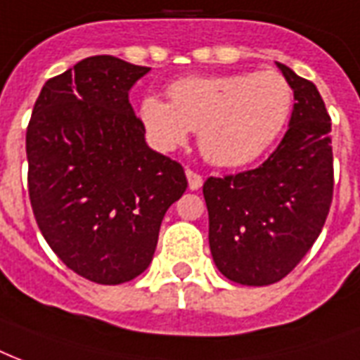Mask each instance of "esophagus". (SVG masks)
<instances>
[{
	"label": "esophagus",
	"mask_w": 360,
	"mask_h": 360,
	"mask_svg": "<svg viewBox=\"0 0 360 360\" xmlns=\"http://www.w3.org/2000/svg\"><path fill=\"white\" fill-rule=\"evenodd\" d=\"M186 176H188V184H189V189H199L200 186H202V176H200L199 172L191 171V169H188L186 171Z\"/></svg>",
	"instance_id": "34e87169"
}]
</instances>
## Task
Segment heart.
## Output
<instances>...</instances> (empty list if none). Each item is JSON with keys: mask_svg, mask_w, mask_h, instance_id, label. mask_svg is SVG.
<instances>
[{"mask_svg": "<svg viewBox=\"0 0 360 360\" xmlns=\"http://www.w3.org/2000/svg\"><path fill=\"white\" fill-rule=\"evenodd\" d=\"M169 99L146 96L139 118L161 152L186 144L199 129V148L218 167L253 163L276 142L293 108V88L276 71L186 77L169 86Z\"/></svg>", "mask_w": 360, "mask_h": 360, "instance_id": "1", "label": "heart"}]
</instances>
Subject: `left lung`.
Instances as JSON below:
<instances>
[{
    "mask_svg": "<svg viewBox=\"0 0 360 360\" xmlns=\"http://www.w3.org/2000/svg\"><path fill=\"white\" fill-rule=\"evenodd\" d=\"M278 67L297 101L278 148L257 169L202 186L214 263L242 285L285 278L314 246L333 202L330 116L314 82Z\"/></svg>",
    "mask_w": 360,
    "mask_h": 360,
    "instance_id": "obj_1",
    "label": "left lung"
}]
</instances>
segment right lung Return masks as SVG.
I'll return each mask as SVG.
<instances>
[{
    "label": "right lung",
    "instance_id": "obj_1",
    "mask_svg": "<svg viewBox=\"0 0 360 360\" xmlns=\"http://www.w3.org/2000/svg\"><path fill=\"white\" fill-rule=\"evenodd\" d=\"M150 67L91 56L46 80L26 131L33 216L52 252L116 285L148 269L169 206L188 188L178 161L144 141L129 90Z\"/></svg>",
    "mask_w": 360,
    "mask_h": 360
}]
</instances>
